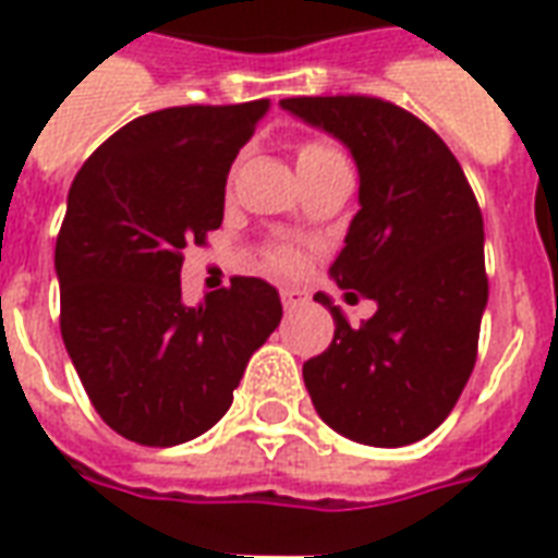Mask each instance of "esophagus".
<instances>
[{"label":"esophagus","instance_id":"1","mask_svg":"<svg viewBox=\"0 0 558 558\" xmlns=\"http://www.w3.org/2000/svg\"><path fill=\"white\" fill-rule=\"evenodd\" d=\"M280 302L287 311H295V307H304L307 304V292L299 290V287H283L280 290Z\"/></svg>","mask_w":558,"mask_h":558}]
</instances>
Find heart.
I'll return each mask as SVG.
<instances>
[{
    "label": "heart",
    "instance_id": "heart-1",
    "mask_svg": "<svg viewBox=\"0 0 558 558\" xmlns=\"http://www.w3.org/2000/svg\"><path fill=\"white\" fill-rule=\"evenodd\" d=\"M343 158V151H340L335 143H328V140H302L299 143V151H295V160H299V172L302 170H314V167H323V163H331V160ZM268 266L280 271V275H292V271H299L304 266V256L299 247H290V244H283V247H275L271 254H268Z\"/></svg>",
    "mask_w": 558,
    "mask_h": 558
}]
</instances>
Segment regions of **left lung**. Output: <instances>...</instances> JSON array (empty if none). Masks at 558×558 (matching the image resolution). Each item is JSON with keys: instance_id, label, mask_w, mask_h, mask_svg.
I'll return each instance as SVG.
<instances>
[{"instance_id": "left-lung-1", "label": "left lung", "mask_w": 558, "mask_h": 558, "mask_svg": "<svg viewBox=\"0 0 558 558\" xmlns=\"http://www.w3.org/2000/svg\"><path fill=\"white\" fill-rule=\"evenodd\" d=\"M280 107L350 148L362 208L328 275L376 302L352 328L316 292L335 340L304 362V386L319 418L352 442H418L454 410L478 355L487 275L475 194L439 134L398 104L335 95Z\"/></svg>"}]
</instances>
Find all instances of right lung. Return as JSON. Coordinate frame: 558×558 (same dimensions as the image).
<instances>
[{"mask_svg":"<svg viewBox=\"0 0 558 558\" xmlns=\"http://www.w3.org/2000/svg\"><path fill=\"white\" fill-rule=\"evenodd\" d=\"M268 101L167 107L119 128L68 191L56 239L62 340L92 407L131 442L215 427L283 307L259 278L182 302V251L223 220V187Z\"/></svg>","mask_w":558,"mask_h":558,"instance_id":"add662e5","label":"right lung"}]
</instances>
